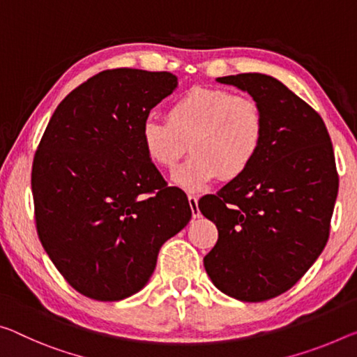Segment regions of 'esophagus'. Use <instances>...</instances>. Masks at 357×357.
<instances>
[{
  "label": "esophagus",
  "mask_w": 357,
  "mask_h": 357,
  "mask_svg": "<svg viewBox=\"0 0 357 357\" xmlns=\"http://www.w3.org/2000/svg\"><path fill=\"white\" fill-rule=\"evenodd\" d=\"M189 205L192 209V216L200 218V209H199V197L197 195H189Z\"/></svg>",
  "instance_id": "34e87169"
}]
</instances>
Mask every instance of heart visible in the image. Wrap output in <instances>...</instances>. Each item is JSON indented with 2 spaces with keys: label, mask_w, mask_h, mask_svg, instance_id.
I'll use <instances>...</instances> for the list:
<instances>
[{
  "label": "heart",
  "mask_w": 357,
  "mask_h": 357,
  "mask_svg": "<svg viewBox=\"0 0 357 357\" xmlns=\"http://www.w3.org/2000/svg\"><path fill=\"white\" fill-rule=\"evenodd\" d=\"M146 157L169 169L185 151L192 155L172 174L185 192L199 194L220 176L234 179L257 160L265 141V119L256 100L229 90L192 87L174 98L167 121L151 114L139 132Z\"/></svg>",
  "instance_id": "1"
}]
</instances>
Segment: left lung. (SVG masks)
<instances>
[{
	"label": "left lung",
	"mask_w": 357,
	"mask_h": 357,
	"mask_svg": "<svg viewBox=\"0 0 357 357\" xmlns=\"http://www.w3.org/2000/svg\"><path fill=\"white\" fill-rule=\"evenodd\" d=\"M216 81L257 101L265 141L245 174L199 202L219 231L203 264L220 292L264 302L291 289L324 250L338 192L335 157L321 116L278 79L245 73Z\"/></svg>",
	"instance_id": "8db88e82"
}]
</instances>
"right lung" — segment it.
<instances>
[{"mask_svg":"<svg viewBox=\"0 0 357 357\" xmlns=\"http://www.w3.org/2000/svg\"><path fill=\"white\" fill-rule=\"evenodd\" d=\"M178 77L101 71L56 106L33 160L38 235L82 296L114 302L139 292L163 243L189 224L184 192L167 188L141 146V126Z\"/></svg>","mask_w":357,"mask_h":357,"instance_id":"add662e5","label":"right lung"}]
</instances>
